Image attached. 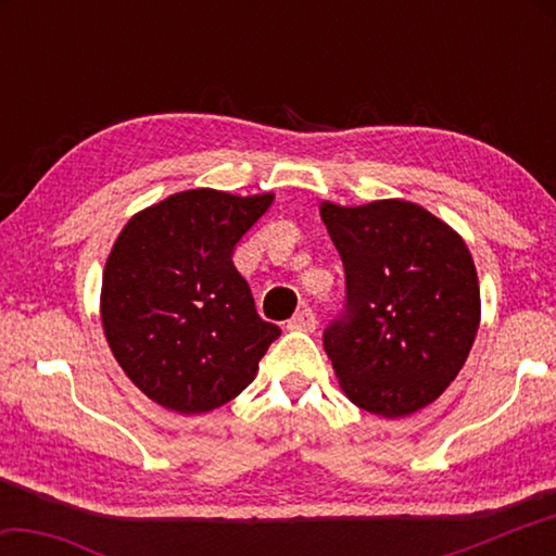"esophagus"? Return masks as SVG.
Segmentation results:
<instances>
[{"instance_id":"1","label":"esophagus","mask_w":556,"mask_h":556,"mask_svg":"<svg viewBox=\"0 0 556 556\" xmlns=\"http://www.w3.org/2000/svg\"><path fill=\"white\" fill-rule=\"evenodd\" d=\"M287 328H291V331H304V333H312L316 331V316L312 308H301V312L294 314V318L287 324Z\"/></svg>"}]
</instances>
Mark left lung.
Masks as SVG:
<instances>
[{
	"mask_svg": "<svg viewBox=\"0 0 556 556\" xmlns=\"http://www.w3.org/2000/svg\"><path fill=\"white\" fill-rule=\"evenodd\" d=\"M345 267L348 312L324 348L355 407L384 419L425 409L464 368L481 324L470 250L421 205L321 203Z\"/></svg>",
	"mask_w": 556,
	"mask_h": 556,
	"instance_id": "8db88e82",
	"label": "left lung"
}]
</instances>
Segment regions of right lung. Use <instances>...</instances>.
Wrapping results in <instances>:
<instances>
[{"mask_svg": "<svg viewBox=\"0 0 556 556\" xmlns=\"http://www.w3.org/2000/svg\"><path fill=\"white\" fill-rule=\"evenodd\" d=\"M271 201L188 188L135 213L117 235L102 271V331L152 402L203 414L255 380L281 331L257 316L232 250Z\"/></svg>", "mask_w": 556, "mask_h": 556, "instance_id": "right-lung-1", "label": "right lung"}]
</instances>
